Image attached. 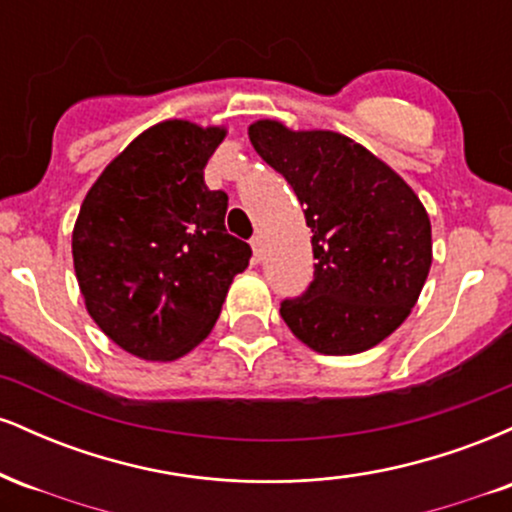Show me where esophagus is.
Returning a JSON list of instances; mask_svg holds the SVG:
<instances>
[{
	"instance_id": "34e87169",
	"label": "esophagus",
	"mask_w": 512,
	"mask_h": 512,
	"mask_svg": "<svg viewBox=\"0 0 512 512\" xmlns=\"http://www.w3.org/2000/svg\"><path fill=\"white\" fill-rule=\"evenodd\" d=\"M250 248H252V255H255V260H260V257H262V236H252L250 238Z\"/></svg>"
}]
</instances>
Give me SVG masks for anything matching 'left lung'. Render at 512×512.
<instances>
[{
	"instance_id": "1",
	"label": "left lung",
	"mask_w": 512,
	"mask_h": 512,
	"mask_svg": "<svg viewBox=\"0 0 512 512\" xmlns=\"http://www.w3.org/2000/svg\"><path fill=\"white\" fill-rule=\"evenodd\" d=\"M250 142L303 204L315 274L281 317L317 354H361L407 320L433 260L431 221L414 190L366 146L330 129L252 122Z\"/></svg>"
}]
</instances>
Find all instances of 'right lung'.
<instances>
[{"label": "right lung", "instance_id": "right-lung-1", "mask_svg": "<svg viewBox=\"0 0 512 512\" xmlns=\"http://www.w3.org/2000/svg\"><path fill=\"white\" fill-rule=\"evenodd\" d=\"M226 127L166 120L105 166L79 209L74 272L88 315L127 354L175 361L207 339L250 245L204 185Z\"/></svg>", "mask_w": 512, "mask_h": 512}]
</instances>
